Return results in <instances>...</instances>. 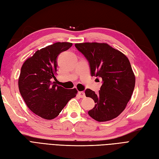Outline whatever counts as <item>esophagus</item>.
<instances>
[{
	"mask_svg": "<svg viewBox=\"0 0 159 159\" xmlns=\"http://www.w3.org/2000/svg\"><path fill=\"white\" fill-rule=\"evenodd\" d=\"M78 94L80 96V97L82 98H84L85 97H86V94H85L84 92H79Z\"/></svg>",
	"mask_w": 159,
	"mask_h": 159,
	"instance_id": "esophagus-1",
	"label": "esophagus"
}]
</instances>
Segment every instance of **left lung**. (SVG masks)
Wrapping results in <instances>:
<instances>
[{
    "label": "left lung",
    "instance_id": "obj_1",
    "mask_svg": "<svg viewBox=\"0 0 159 159\" xmlns=\"http://www.w3.org/2000/svg\"><path fill=\"white\" fill-rule=\"evenodd\" d=\"M75 46L88 60L91 75L102 80L98 94L90 89L85 91L87 97L96 103L88 115L100 122L118 117L125 109L135 87V75L129 59L106 43L85 42Z\"/></svg>",
    "mask_w": 159,
    "mask_h": 159
}]
</instances>
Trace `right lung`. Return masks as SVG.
Listing matches in <instances>:
<instances>
[{"mask_svg":"<svg viewBox=\"0 0 159 159\" xmlns=\"http://www.w3.org/2000/svg\"><path fill=\"white\" fill-rule=\"evenodd\" d=\"M72 46L69 42H57L42 48L23 64L18 84L25 104L34 113L45 119H52L72 98L77 90L65 89L52 82L57 80V57Z\"/></svg>","mask_w":159,"mask_h":159,"instance_id":"add662e5","label":"right lung"}]
</instances>
